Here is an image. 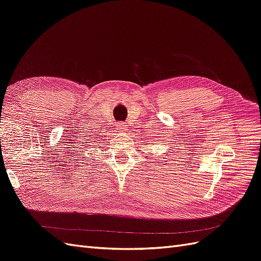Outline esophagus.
<instances>
[{"label":"esophagus","mask_w":261,"mask_h":261,"mask_svg":"<svg viewBox=\"0 0 261 261\" xmlns=\"http://www.w3.org/2000/svg\"><path fill=\"white\" fill-rule=\"evenodd\" d=\"M126 128H127V125H126V123H124V122L118 123V125H117L118 132H125V130H127Z\"/></svg>","instance_id":"34e87169"}]
</instances>
